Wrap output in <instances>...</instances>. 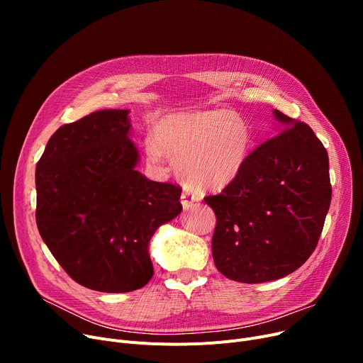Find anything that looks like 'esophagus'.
Listing matches in <instances>:
<instances>
[{
	"mask_svg": "<svg viewBox=\"0 0 363 363\" xmlns=\"http://www.w3.org/2000/svg\"><path fill=\"white\" fill-rule=\"evenodd\" d=\"M200 200V196L194 191H189V189H185L181 196V201L184 208H189L191 206H194V203H197Z\"/></svg>",
	"mask_w": 363,
	"mask_h": 363,
	"instance_id": "obj_1",
	"label": "esophagus"
}]
</instances>
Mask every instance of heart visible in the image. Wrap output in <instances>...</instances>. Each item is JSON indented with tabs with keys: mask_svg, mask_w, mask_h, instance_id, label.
Returning <instances> with one entry per match:
<instances>
[{
	"mask_svg": "<svg viewBox=\"0 0 363 363\" xmlns=\"http://www.w3.org/2000/svg\"><path fill=\"white\" fill-rule=\"evenodd\" d=\"M252 135L234 111L215 108L172 113L160 118L145 143L152 163L177 160L182 178L204 189H222L241 172Z\"/></svg>",
	"mask_w": 363,
	"mask_h": 363,
	"instance_id": "heart-1",
	"label": "heart"
}]
</instances>
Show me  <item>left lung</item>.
I'll return each instance as SVG.
<instances>
[{
	"label": "left lung",
	"mask_w": 363,
	"mask_h": 363,
	"mask_svg": "<svg viewBox=\"0 0 363 363\" xmlns=\"http://www.w3.org/2000/svg\"><path fill=\"white\" fill-rule=\"evenodd\" d=\"M275 137L255 148L218 196L212 255L233 281L257 284L287 277L319 241L331 203L328 152L309 125L274 110Z\"/></svg>",
	"instance_id": "obj_1"
}]
</instances>
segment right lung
<instances>
[{
	"instance_id": "add662e5",
	"label": "right lung",
	"mask_w": 363,
	"mask_h": 363,
	"mask_svg": "<svg viewBox=\"0 0 363 363\" xmlns=\"http://www.w3.org/2000/svg\"><path fill=\"white\" fill-rule=\"evenodd\" d=\"M128 110H100L57 129L36 164V225L66 274L101 293L151 279L148 242L177 218L182 188L141 175Z\"/></svg>"
}]
</instances>
